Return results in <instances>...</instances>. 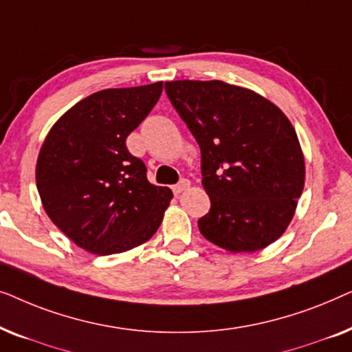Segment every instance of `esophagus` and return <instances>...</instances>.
I'll use <instances>...</instances> for the list:
<instances>
[{
  "label": "esophagus",
  "instance_id": "34e87169",
  "mask_svg": "<svg viewBox=\"0 0 352 352\" xmlns=\"http://www.w3.org/2000/svg\"><path fill=\"white\" fill-rule=\"evenodd\" d=\"M189 186H190L189 181H187V179H181L179 184H176L175 187H173V192H175V195H179V194H182V192H184V190L189 189Z\"/></svg>",
  "mask_w": 352,
  "mask_h": 352
}]
</instances>
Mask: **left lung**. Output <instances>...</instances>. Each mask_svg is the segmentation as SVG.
I'll use <instances>...</instances> for the list:
<instances>
[{
	"instance_id": "1",
	"label": "left lung",
	"mask_w": 352,
	"mask_h": 352,
	"mask_svg": "<svg viewBox=\"0 0 352 352\" xmlns=\"http://www.w3.org/2000/svg\"><path fill=\"white\" fill-rule=\"evenodd\" d=\"M176 112L201 152L211 208L201 235L232 253L280 237L305 187V155L285 113L252 89L219 80L166 81Z\"/></svg>"
}]
</instances>
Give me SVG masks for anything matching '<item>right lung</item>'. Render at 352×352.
Segmentation results:
<instances>
[{
	"label": "right lung",
	"mask_w": 352,
	"mask_h": 352,
	"mask_svg": "<svg viewBox=\"0 0 352 352\" xmlns=\"http://www.w3.org/2000/svg\"><path fill=\"white\" fill-rule=\"evenodd\" d=\"M162 91V81L98 91L67 110L43 142L35 175L43 208L86 252H128L160 228L173 192L147 181L126 138Z\"/></svg>",
	"instance_id": "obj_1"
}]
</instances>
